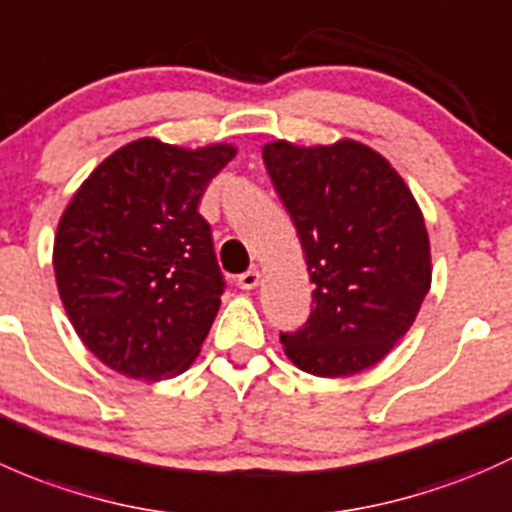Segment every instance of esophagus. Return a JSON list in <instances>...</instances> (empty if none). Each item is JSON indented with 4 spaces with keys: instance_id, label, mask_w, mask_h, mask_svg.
<instances>
[{
    "instance_id": "esophagus-1",
    "label": "esophagus",
    "mask_w": 512,
    "mask_h": 512,
    "mask_svg": "<svg viewBox=\"0 0 512 512\" xmlns=\"http://www.w3.org/2000/svg\"><path fill=\"white\" fill-rule=\"evenodd\" d=\"M258 281H261V273H258L256 268H251V271L241 273V276H239V288H244V291H251V288L258 286Z\"/></svg>"
}]
</instances>
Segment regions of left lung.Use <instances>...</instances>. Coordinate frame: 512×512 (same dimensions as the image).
<instances>
[{
	"instance_id": "obj_1",
	"label": "left lung",
	"mask_w": 512,
	"mask_h": 512,
	"mask_svg": "<svg viewBox=\"0 0 512 512\" xmlns=\"http://www.w3.org/2000/svg\"><path fill=\"white\" fill-rule=\"evenodd\" d=\"M263 162L286 204L315 286L308 320L281 333L295 367L345 377L377 365L412 328L431 286L416 199L379 152L355 140L271 142Z\"/></svg>"
}]
</instances>
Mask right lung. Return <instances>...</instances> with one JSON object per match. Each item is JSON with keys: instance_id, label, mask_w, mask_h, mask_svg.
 Instances as JSON below:
<instances>
[{"instance_id": "obj_1", "label": "right lung", "mask_w": 512, "mask_h": 512, "mask_svg": "<svg viewBox=\"0 0 512 512\" xmlns=\"http://www.w3.org/2000/svg\"><path fill=\"white\" fill-rule=\"evenodd\" d=\"M234 155L142 138L73 194L54 241L56 283L78 337L110 370L157 382L199 355L226 288L199 202Z\"/></svg>"}]
</instances>
